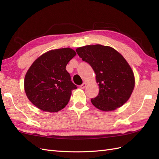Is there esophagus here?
Returning a JSON list of instances; mask_svg holds the SVG:
<instances>
[{
    "instance_id": "esophagus-1",
    "label": "esophagus",
    "mask_w": 159,
    "mask_h": 159,
    "mask_svg": "<svg viewBox=\"0 0 159 159\" xmlns=\"http://www.w3.org/2000/svg\"><path fill=\"white\" fill-rule=\"evenodd\" d=\"M86 85H87L86 83H83L82 85H80V88H81V89H85Z\"/></svg>"
}]
</instances>
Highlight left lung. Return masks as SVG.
I'll return each mask as SVG.
<instances>
[{
    "mask_svg": "<svg viewBox=\"0 0 159 159\" xmlns=\"http://www.w3.org/2000/svg\"><path fill=\"white\" fill-rule=\"evenodd\" d=\"M76 51L83 61L88 63L96 73L99 93L91 99L102 111H113L129 98L134 87L131 67L117 50L100 44L78 48Z\"/></svg>",
    "mask_w": 159,
    "mask_h": 159,
    "instance_id": "1",
    "label": "left lung"
}]
</instances>
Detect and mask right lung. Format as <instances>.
Here are the masks:
<instances>
[{
    "instance_id": "right-lung-1",
    "label": "right lung",
    "mask_w": 159,
    "mask_h": 159,
    "mask_svg": "<svg viewBox=\"0 0 159 159\" xmlns=\"http://www.w3.org/2000/svg\"><path fill=\"white\" fill-rule=\"evenodd\" d=\"M76 55L70 48L50 50L30 67L25 78V89L29 100L38 109L57 112L68 103L77 86L66 67Z\"/></svg>"
}]
</instances>
